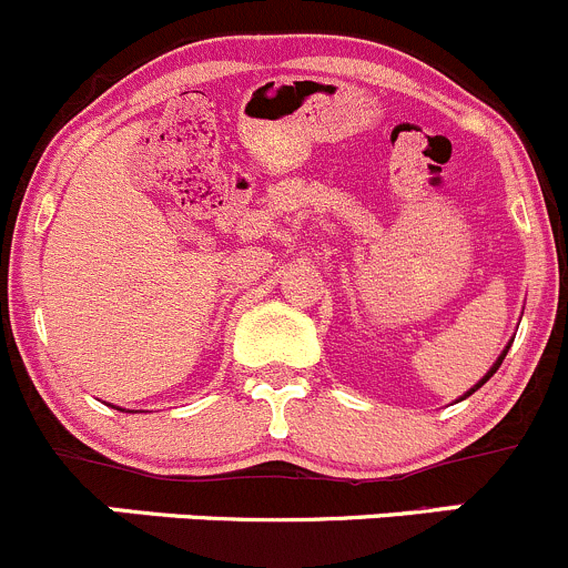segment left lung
Returning <instances> with one entry per match:
<instances>
[{
  "label": "left lung",
  "instance_id": "8db88e82",
  "mask_svg": "<svg viewBox=\"0 0 568 568\" xmlns=\"http://www.w3.org/2000/svg\"><path fill=\"white\" fill-rule=\"evenodd\" d=\"M508 347H510V345H508ZM508 347H505V351H503V353H499V358H497V362H494V367H491V369H488V373H486V375H483V378H480V381H477V384H475V386H473V389H469V392H467V395H464V397H469V395H473V392H475V389H480V386H483V384H486V381H488V378H491V375H494V373H497V367H499V364H503V358H505V353H508Z\"/></svg>",
  "mask_w": 568,
  "mask_h": 568
}]
</instances>
